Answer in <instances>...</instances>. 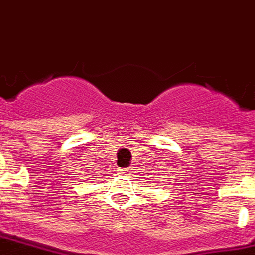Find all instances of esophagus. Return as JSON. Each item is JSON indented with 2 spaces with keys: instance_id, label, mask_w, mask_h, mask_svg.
Instances as JSON below:
<instances>
[{
  "instance_id": "1",
  "label": "esophagus",
  "mask_w": 255,
  "mask_h": 255,
  "mask_svg": "<svg viewBox=\"0 0 255 255\" xmlns=\"http://www.w3.org/2000/svg\"><path fill=\"white\" fill-rule=\"evenodd\" d=\"M132 168L131 167H129V168H122V170H120V174H124V175H129L132 172Z\"/></svg>"
}]
</instances>
